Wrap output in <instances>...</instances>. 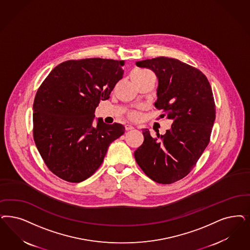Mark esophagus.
Segmentation results:
<instances>
[{
	"instance_id": "esophagus-1",
	"label": "esophagus",
	"mask_w": 250,
	"mask_h": 250,
	"mask_svg": "<svg viewBox=\"0 0 250 250\" xmlns=\"http://www.w3.org/2000/svg\"><path fill=\"white\" fill-rule=\"evenodd\" d=\"M125 130L126 131H129V130L134 129V126L133 125H125Z\"/></svg>"
}]
</instances>
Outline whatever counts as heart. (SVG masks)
<instances>
[{
  "label": "heart",
  "mask_w": 250,
  "mask_h": 250,
  "mask_svg": "<svg viewBox=\"0 0 250 250\" xmlns=\"http://www.w3.org/2000/svg\"><path fill=\"white\" fill-rule=\"evenodd\" d=\"M148 71L146 70H143V69H136L134 70L132 73H131V78L133 77H138L140 75H143V74H146ZM128 117L132 120H138V118L140 117L139 113L138 112H135V111H132V112H128Z\"/></svg>",
  "instance_id": "obj_1"
}]
</instances>
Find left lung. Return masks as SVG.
<instances>
[{"label": "left lung", "instance_id": "1", "mask_svg": "<svg viewBox=\"0 0 250 250\" xmlns=\"http://www.w3.org/2000/svg\"><path fill=\"white\" fill-rule=\"evenodd\" d=\"M159 79L156 108L173 121L165 135L151 137L135 151L138 166L153 181L172 184L187 176L208 146L215 120V103L206 76L198 68L168 57L137 62Z\"/></svg>", "mask_w": 250, "mask_h": 250}]
</instances>
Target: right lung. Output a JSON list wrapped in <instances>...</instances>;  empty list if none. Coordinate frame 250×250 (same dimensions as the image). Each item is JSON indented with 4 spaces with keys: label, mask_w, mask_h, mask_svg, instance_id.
<instances>
[{
    "label": "right lung",
    "mask_w": 250,
    "mask_h": 250,
    "mask_svg": "<svg viewBox=\"0 0 250 250\" xmlns=\"http://www.w3.org/2000/svg\"><path fill=\"white\" fill-rule=\"evenodd\" d=\"M124 61H65L44 79L35 96L33 138L49 170L70 183L84 181L125 133L121 124L92 125L96 108L123 78Z\"/></svg>",
    "instance_id": "obj_1"
}]
</instances>
